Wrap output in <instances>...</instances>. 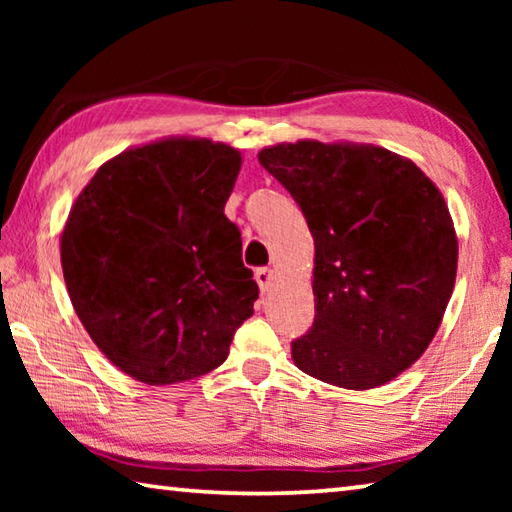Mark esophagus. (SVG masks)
<instances>
[{"label": "esophagus", "instance_id": "1", "mask_svg": "<svg viewBox=\"0 0 512 512\" xmlns=\"http://www.w3.org/2000/svg\"><path fill=\"white\" fill-rule=\"evenodd\" d=\"M255 280L259 284V289H262V293H266L268 289H271V284H273V271H271V268H257Z\"/></svg>", "mask_w": 512, "mask_h": 512}]
</instances>
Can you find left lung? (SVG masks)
<instances>
[{
    "instance_id": "1",
    "label": "left lung",
    "mask_w": 512,
    "mask_h": 512,
    "mask_svg": "<svg viewBox=\"0 0 512 512\" xmlns=\"http://www.w3.org/2000/svg\"><path fill=\"white\" fill-rule=\"evenodd\" d=\"M314 237V325L291 341L296 366L366 391L420 359L443 320L458 246L443 194L377 146L298 142L259 153Z\"/></svg>"
}]
</instances>
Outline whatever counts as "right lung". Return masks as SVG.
Instances as JSON below:
<instances>
[{"label": "right lung", "mask_w": 512, "mask_h": 512, "mask_svg": "<svg viewBox=\"0 0 512 512\" xmlns=\"http://www.w3.org/2000/svg\"><path fill=\"white\" fill-rule=\"evenodd\" d=\"M241 158L210 140L124 151L69 212L60 262L72 305L106 357L151 386L228 359L259 296L223 214Z\"/></svg>", "instance_id": "right-lung-1"}]
</instances>
